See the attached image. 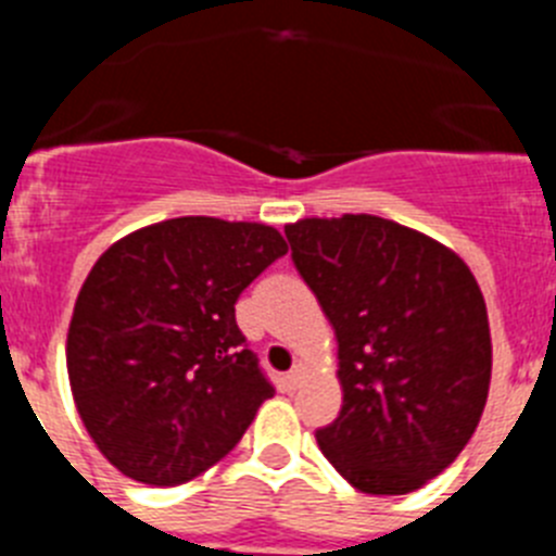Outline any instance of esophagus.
Returning a JSON list of instances; mask_svg holds the SVG:
<instances>
[{
  "instance_id": "esophagus-1",
  "label": "esophagus",
  "mask_w": 556,
  "mask_h": 556,
  "mask_svg": "<svg viewBox=\"0 0 556 556\" xmlns=\"http://www.w3.org/2000/svg\"><path fill=\"white\" fill-rule=\"evenodd\" d=\"M302 379H304L302 365H296V368H293V371L285 374V384H288V390H296L299 384H302Z\"/></svg>"
}]
</instances>
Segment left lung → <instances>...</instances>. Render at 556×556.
<instances>
[{
  "mask_svg": "<svg viewBox=\"0 0 556 556\" xmlns=\"http://www.w3.org/2000/svg\"><path fill=\"white\" fill-rule=\"evenodd\" d=\"M293 263L338 338L343 407L315 440L363 493L404 496L457 459L488 402L493 346L471 268L379 216L288 224Z\"/></svg>",
  "mask_w": 556,
  "mask_h": 556,
  "instance_id": "left-lung-1",
  "label": "left lung"
}]
</instances>
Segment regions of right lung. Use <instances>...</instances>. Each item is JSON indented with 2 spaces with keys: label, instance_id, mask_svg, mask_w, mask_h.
I'll use <instances>...</instances> for the list:
<instances>
[{
  "label": "right lung",
  "instance_id": "1",
  "mask_svg": "<svg viewBox=\"0 0 556 556\" xmlns=\"http://www.w3.org/2000/svg\"><path fill=\"white\" fill-rule=\"evenodd\" d=\"M285 252L266 224L182 216L135 229L97 260L66 365L85 429L124 477L154 488L199 477L274 396L235 302Z\"/></svg>",
  "mask_w": 556,
  "mask_h": 556
}]
</instances>
